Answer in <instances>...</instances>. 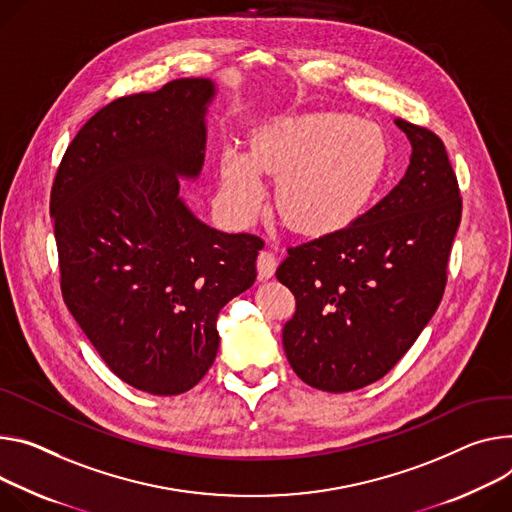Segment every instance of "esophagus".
I'll list each match as a JSON object with an SVG mask.
<instances>
[{
    "mask_svg": "<svg viewBox=\"0 0 512 512\" xmlns=\"http://www.w3.org/2000/svg\"><path fill=\"white\" fill-rule=\"evenodd\" d=\"M277 267V259L271 251H261L257 257V271L261 280H269V277L275 273Z\"/></svg>",
    "mask_w": 512,
    "mask_h": 512,
    "instance_id": "esophagus-1",
    "label": "esophagus"
}]
</instances>
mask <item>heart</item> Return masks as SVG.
Segmentation results:
<instances>
[{"instance_id": "1", "label": "heart", "mask_w": 512, "mask_h": 512, "mask_svg": "<svg viewBox=\"0 0 512 512\" xmlns=\"http://www.w3.org/2000/svg\"><path fill=\"white\" fill-rule=\"evenodd\" d=\"M388 141L374 122L341 112L308 114L259 130L251 151L226 147L222 198L239 220L265 200L263 175L277 179L275 208L304 235H331L353 224L380 190Z\"/></svg>"}]
</instances>
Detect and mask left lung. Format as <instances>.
<instances>
[{"label":"left lung","instance_id":"obj_1","mask_svg":"<svg viewBox=\"0 0 512 512\" xmlns=\"http://www.w3.org/2000/svg\"><path fill=\"white\" fill-rule=\"evenodd\" d=\"M412 145L396 188L343 230L288 249L275 277L296 296L284 351L322 392L384 378L441 304L461 220L455 171L441 138L396 118Z\"/></svg>","mask_w":512,"mask_h":512}]
</instances>
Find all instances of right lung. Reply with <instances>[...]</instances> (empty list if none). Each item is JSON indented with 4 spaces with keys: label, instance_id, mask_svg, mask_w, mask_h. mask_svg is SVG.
Masks as SVG:
<instances>
[{
    "label": "right lung",
    "instance_id": "right-lung-1",
    "mask_svg": "<svg viewBox=\"0 0 512 512\" xmlns=\"http://www.w3.org/2000/svg\"><path fill=\"white\" fill-rule=\"evenodd\" d=\"M214 83L185 77L118 98L75 134L57 169L51 216L61 292L114 374L175 396L214 363L218 312L257 280L263 239L226 235L179 198L204 165Z\"/></svg>",
    "mask_w": 512,
    "mask_h": 512
}]
</instances>
